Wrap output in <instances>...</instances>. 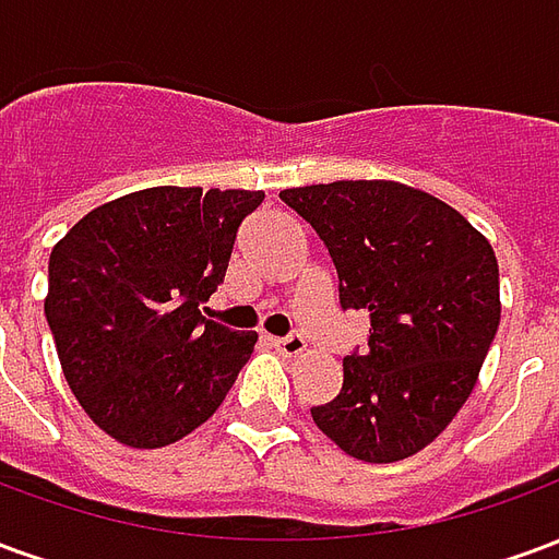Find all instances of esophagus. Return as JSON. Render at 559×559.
I'll return each mask as SVG.
<instances>
[{
  "mask_svg": "<svg viewBox=\"0 0 559 559\" xmlns=\"http://www.w3.org/2000/svg\"><path fill=\"white\" fill-rule=\"evenodd\" d=\"M272 347L281 353V356H299L305 353V338L302 335H287V338H272Z\"/></svg>",
  "mask_w": 559,
  "mask_h": 559,
  "instance_id": "obj_1",
  "label": "esophagus"
}]
</instances>
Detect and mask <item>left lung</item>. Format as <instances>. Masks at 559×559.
Here are the masks:
<instances>
[{"mask_svg": "<svg viewBox=\"0 0 559 559\" xmlns=\"http://www.w3.org/2000/svg\"><path fill=\"white\" fill-rule=\"evenodd\" d=\"M329 248L341 308L371 320L344 383L311 407L347 455L392 464L437 440L476 386L500 326V269L461 212L386 179L281 191Z\"/></svg>", "mask_w": 559, "mask_h": 559, "instance_id": "1", "label": "left lung"}]
</instances>
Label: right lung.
<instances>
[{
  "instance_id": "obj_1",
  "label": "right lung",
  "mask_w": 559,
  "mask_h": 559,
  "mask_svg": "<svg viewBox=\"0 0 559 559\" xmlns=\"http://www.w3.org/2000/svg\"><path fill=\"white\" fill-rule=\"evenodd\" d=\"M263 191L160 185L92 209L53 245L44 314L68 386L131 449H160L218 411L257 332L203 317Z\"/></svg>"
}]
</instances>
